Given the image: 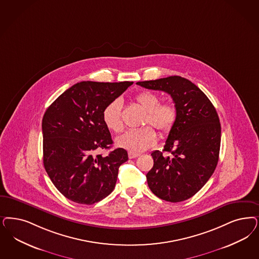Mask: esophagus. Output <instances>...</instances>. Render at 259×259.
Returning <instances> with one entry per match:
<instances>
[{"label": "esophagus", "mask_w": 259, "mask_h": 259, "mask_svg": "<svg viewBox=\"0 0 259 259\" xmlns=\"http://www.w3.org/2000/svg\"><path fill=\"white\" fill-rule=\"evenodd\" d=\"M140 154L139 153H134V152H128V157L129 159H135L137 157H139Z\"/></svg>", "instance_id": "obj_1"}]
</instances>
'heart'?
<instances>
[{
	"label": "heart",
	"instance_id": "obj_1",
	"mask_svg": "<svg viewBox=\"0 0 259 259\" xmlns=\"http://www.w3.org/2000/svg\"><path fill=\"white\" fill-rule=\"evenodd\" d=\"M135 100L146 112L143 125L150 124L161 134H167L177 120V108L172 103H161V98L151 92H141ZM122 107L120 100L116 99L109 103L103 111V121L113 132L119 133L123 129ZM157 141L156 132L149 126L139 130L127 131L116 140V145L128 151H144L153 146Z\"/></svg>",
	"mask_w": 259,
	"mask_h": 259
}]
</instances>
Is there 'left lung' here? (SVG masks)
Returning a JSON list of instances; mask_svg holds the SVG:
<instances>
[{"instance_id": "8db88e82", "label": "left lung", "mask_w": 259, "mask_h": 259, "mask_svg": "<svg viewBox=\"0 0 259 259\" xmlns=\"http://www.w3.org/2000/svg\"><path fill=\"white\" fill-rule=\"evenodd\" d=\"M137 84L167 93L178 113L162 150L170 155L152 152L154 165L146 174L148 187L167 202L188 200L205 186L216 168L221 143L217 112L205 94L184 77L174 75Z\"/></svg>"}]
</instances>
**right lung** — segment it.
I'll use <instances>...</instances> for the list:
<instances>
[{
    "mask_svg": "<svg viewBox=\"0 0 259 259\" xmlns=\"http://www.w3.org/2000/svg\"><path fill=\"white\" fill-rule=\"evenodd\" d=\"M133 82L82 81L66 90L47 109L42 120L43 162L60 193L74 203L93 205L115 188L118 167L128 160L123 148L107 156L112 137L103 111Z\"/></svg>",
    "mask_w": 259,
    "mask_h": 259,
    "instance_id": "obj_1",
    "label": "right lung"
}]
</instances>
